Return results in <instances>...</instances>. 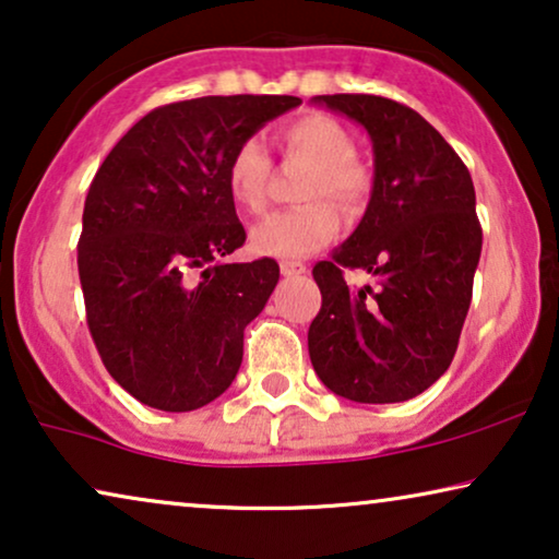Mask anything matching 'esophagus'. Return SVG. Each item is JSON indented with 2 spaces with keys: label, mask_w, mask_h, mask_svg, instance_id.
<instances>
[{
  "label": "esophagus",
  "mask_w": 559,
  "mask_h": 559,
  "mask_svg": "<svg viewBox=\"0 0 559 559\" xmlns=\"http://www.w3.org/2000/svg\"><path fill=\"white\" fill-rule=\"evenodd\" d=\"M280 272L285 274V277H300V274H305V264L302 262H282Z\"/></svg>",
  "instance_id": "34e87169"
}]
</instances>
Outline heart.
<instances>
[{
	"label": "heart",
	"instance_id": "1",
	"mask_svg": "<svg viewBox=\"0 0 559 559\" xmlns=\"http://www.w3.org/2000/svg\"><path fill=\"white\" fill-rule=\"evenodd\" d=\"M280 144L287 155L310 163L297 209L277 211L251 228L249 243L259 257L300 259L325 247L338 234V213L358 216L369 201L371 175L354 159V136L328 114H305L282 127ZM272 159L259 140H243L226 165V188L234 203L247 213L266 205ZM332 203L328 204L326 201Z\"/></svg>",
	"mask_w": 559,
	"mask_h": 559
}]
</instances>
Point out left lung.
<instances>
[{
	"mask_svg": "<svg viewBox=\"0 0 559 559\" xmlns=\"http://www.w3.org/2000/svg\"><path fill=\"white\" fill-rule=\"evenodd\" d=\"M312 104L354 119L373 147L361 224L312 270L323 295L308 331L312 369L350 402H407L448 371L471 308L484 243L471 173L430 121L392 98ZM343 269H366L380 287L350 290Z\"/></svg>",
	"mask_w": 559,
	"mask_h": 559,
	"instance_id": "obj_1",
	"label": "left lung"
}]
</instances>
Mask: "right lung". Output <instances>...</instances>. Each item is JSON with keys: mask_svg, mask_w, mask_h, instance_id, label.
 Returning <instances> with one entry per match:
<instances>
[{"mask_svg": "<svg viewBox=\"0 0 559 559\" xmlns=\"http://www.w3.org/2000/svg\"><path fill=\"white\" fill-rule=\"evenodd\" d=\"M297 96L159 106L121 136L83 205L79 274L98 356L147 407L190 412L226 392L243 328L277 287L274 259L224 262L247 239L226 165Z\"/></svg>", "mask_w": 559, "mask_h": 559, "instance_id": "1", "label": "right lung"}]
</instances>
